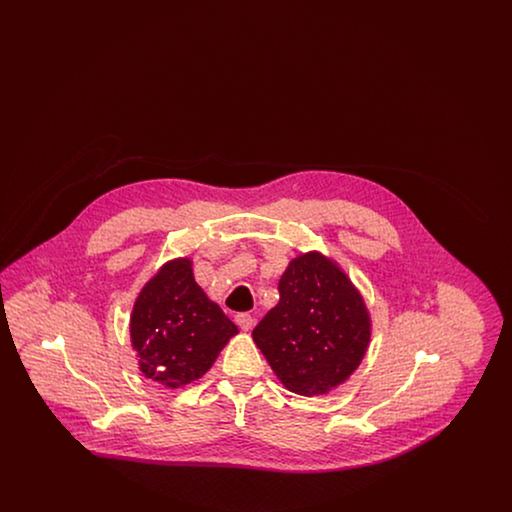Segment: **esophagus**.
<instances>
[{"instance_id": "1", "label": "esophagus", "mask_w": 512, "mask_h": 512, "mask_svg": "<svg viewBox=\"0 0 512 512\" xmlns=\"http://www.w3.org/2000/svg\"><path fill=\"white\" fill-rule=\"evenodd\" d=\"M236 322H238V326H240L244 332H249V330L253 328V324H255V318L251 317L249 313H238V315H236Z\"/></svg>"}]
</instances>
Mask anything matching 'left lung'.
<instances>
[{
	"label": "left lung",
	"instance_id": "8db88e82",
	"mask_svg": "<svg viewBox=\"0 0 512 512\" xmlns=\"http://www.w3.org/2000/svg\"><path fill=\"white\" fill-rule=\"evenodd\" d=\"M280 301L253 340L290 391L318 395L345 382L365 357L370 318L351 280L330 259H293L278 282Z\"/></svg>",
	"mask_w": 512,
	"mask_h": 512
}]
</instances>
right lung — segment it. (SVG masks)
Returning a JSON list of instances; mask_svg holds the SVG:
<instances>
[{
  "label": "right lung",
  "mask_w": 512,
  "mask_h": 512,
  "mask_svg": "<svg viewBox=\"0 0 512 512\" xmlns=\"http://www.w3.org/2000/svg\"><path fill=\"white\" fill-rule=\"evenodd\" d=\"M238 326L195 284L192 263L176 259L138 295L130 336L147 378L180 388L201 378Z\"/></svg>",
  "instance_id": "1"
}]
</instances>
